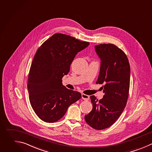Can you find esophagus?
<instances>
[{"label": "esophagus", "instance_id": "34e87169", "mask_svg": "<svg viewBox=\"0 0 152 152\" xmlns=\"http://www.w3.org/2000/svg\"><path fill=\"white\" fill-rule=\"evenodd\" d=\"M81 97H82V99L84 100H88L90 99V96L87 94H82Z\"/></svg>", "mask_w": 152, "mask_h": 152}]
</instances>
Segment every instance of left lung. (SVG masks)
I'll return each mask as SVG.
<instances>
[{
	"label": "left lung",
	"mask_w": 152,
	"mask_h": 152,
	"mask_svg": "<svg viewBox=\"0 0 152 152\" xmlns=\"http://www.w3.org/2000/svg\"><path fill=\"white\" fill-rule=\"evenodd\" d=\"M100 59V68L96 84H103V97L98 100L91 96L93 109L84 117L91 127L97 130L112 125L119 118L127 102L130 66L125 53L113 44L94 46Z\"/></svg>",
	"instance_id": "8db88e82"
}]
</instances>
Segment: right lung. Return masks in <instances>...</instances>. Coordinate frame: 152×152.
<instances>
[{
  "label": "right lung",
  "mask_w": 152,
  "mask_h": 152,
  "mask_svg": "<svg viewBox=\"0 0 152 152\" xmlns=\"http://www.w3.org/2000/svg\"><path fill=\"white\" fill-rule=\"evenodd\" d=\"M61 33L53 34L37 50L28 79L30 104L42 121L52 123L61 119L68 107L81 97L80 93L62 85L76 55L89 45Z\"/></svg>",
  "instance_id": "right-lung-1"
}]
</instances>
